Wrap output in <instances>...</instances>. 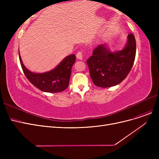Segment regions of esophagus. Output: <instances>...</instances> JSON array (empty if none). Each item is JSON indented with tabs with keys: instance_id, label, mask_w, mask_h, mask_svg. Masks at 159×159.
<instances>
[{
	"instance_id": "34e87169",
	"label": "esophagus",
	"mask_w": 159,
	"mask_h": 159,
	"mask_svg": "<svg viewBox=\"0 0 159 159\" xmlns=\"http://www.w3.org/2000/svg\"><path fill=\"white\" fill-rule=\"evenodd\" d=\"M77 58L79 60H82L83 59V52L82 51H80L76 54Z\"/></svg>"
}]
</instances>
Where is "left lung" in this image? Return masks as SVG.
Returning a JSON list of instances; mask_svg holds the SVG:
<instances>
[{
  "mask_svg": "<svg viewBox=\"0 0 159 159\" xmlns=\"http://www.w3.org/2000/svg\"><path fill=\"white\" fill-rule=\"evenodd\" d=\"M135 55L136 41L131 33L121 51L111 52L105 45L98 46L87 60L93 84L100 88H109L121 83L131 71Z\"/></svg>",
  "mask_w": 159,
  "mask_h": 159,
  "instance_id": "obj_1",
  "label": "left lung"
}]
</instances>
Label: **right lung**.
<instances>
[{
    "label": "right lung",
    "instance_id": "right-lung-1",
    "mask_svg": "<svg viewBox=\"0 0 159 159\" xmlns=\"http://www.w3.org/2000/svg\"><path fill=\"white\" fill-rule=\"evenodd\" d=\"M19 59L24 74L30 82L42 91L58 93L69 85L72 66L75 61V55L67 56L56 68L43 74H35L28 70L23 64L18 52Z\"/></svg>",
    "mask_w": 159,
    "mask_h": 159
}]
</instances>
